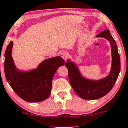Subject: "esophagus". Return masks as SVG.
<instances>
[{"mask_svg":"<svg viewBox=\"0 0 128 128\" xmlns=\"http://www.w3.org/2000/svg\"><path fill=\"white\" fill-rule=\"evenodd\" d=\"M60 55H61V57L65 60V61L67 59V56H68V55H67V54L66 53V52H62L61 54H60Z\"/></svg>","mask_w":128,"mask_h":128,"instance_id":"34e87169","label":"esophagus"}]
</instances>
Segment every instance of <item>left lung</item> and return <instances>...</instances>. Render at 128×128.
Returning a JSON list of instances; mask_svg holds the SVG:
<instances>
[{"instance_id":"left-lung-1","label":"left lung","mask_w":128,"mask_h":128,"mask_svg":"<svg viewBox=\"0 0 128 128\" xmlns=\"http://www.w3.org/2000/svg\"><path fill=\"white\" fill-rule=\"evenodd\" d=\"M96 38H103L110 44L112 49V67L110 73L105 78L99 80L89 79L82 74L78 66L70 59L67 60L66 66L68 71V78L73 90L81 98L96 100L108 93L113 88L120 71V58L118 53L116 41L110 31L106 30L98 34Z\"/></svg>"}]
</instances>
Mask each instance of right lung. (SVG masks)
I'll list each match as a JSON object with an SVG mask.
<instances>
[{
	"label": "right lung",
	"mask_w": 128,
	"mask_h": 128,
	"mask_svg": "<svg viewBox=\"0 0 128 128\" xmlns=\"http://www.w3.org/2000/svg\"><path fill=\"white\" fill-rule=\"evenodd\" d=\"M13 42L10 41L4 53V70L8 82L15 93L24 101L38 102L49 96L55 72L64 61L60 56L48 58L36 68L29 71L16 68L12 56Z\"/></svg>",
	"instance_id": "right-lung-1"
}]
</instances>
